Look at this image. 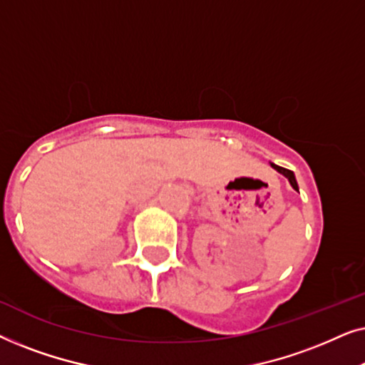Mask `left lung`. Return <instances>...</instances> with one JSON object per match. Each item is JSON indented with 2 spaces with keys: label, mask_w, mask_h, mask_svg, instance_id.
Listing matches in <instances>:
<instances>
[{
  "label": "left lung",
  "mask_w": 365,
  "mask_h": 365,
  "mask_svg": "<svg viewBox=\"0 0 365 365\" xmlns=\"http://www.w3.org/2000/svg\"><path fill=\"white\" fill-rule=\"evenodd\" d=\"M272 168L276 169V171H279L281 174H284V176H286L287 179H289V182H291V186L296 189V191H299V187H297V181H296V178H294V173L292 171H289V169H286V168H281V166H276V164H272Z\"/></svg>",
  "instance_id": "8db88e82"
}]
</instances>
